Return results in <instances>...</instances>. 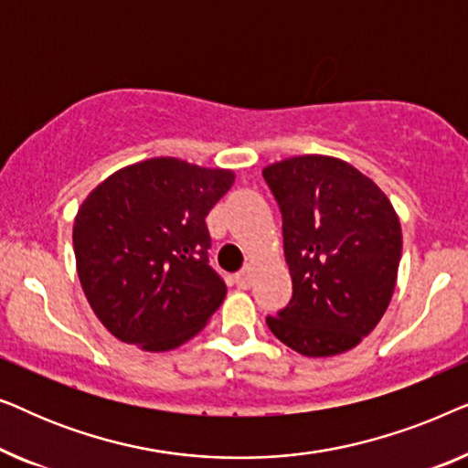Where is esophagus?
Returning <instances> with one entry per match:
<instances>
[{
  "label": "esophagus",
  "instance_id": "obj_1",
  "mask_svg": "<svg viewBox=\"0 0 468 468\" xmlns=\"http://www.w3.org/2000/svg\"><path fill=\"white\" fill-rule=\"evenodd\" d=\"M234 283L240 287V290H247L251 285V264H247L240 272L234 274Z\"/></svg>",
  "mask_w": 468,
  "mask_h": 468
}]
</instances>
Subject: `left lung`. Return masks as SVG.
<instances>
[{
	"label": "left lung",
	"instance_id": "obj_1",
	"mask_svg": "<svg viewBox=\"0 0 468 468\" xmlns=\"http://www.w3.org/2000/svg\"><path fill=\"white\" fill-rule=\"evenodd\" d=\"M283 217L292 300L268 328L309 357L349 351L392 300L402 253L400 221L386 194L354 165L300 155L264 168Z\"/></svg>",
	"mask_w": 468,
	"mask_h": 468
}]
</instances>
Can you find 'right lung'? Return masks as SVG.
I'll list each match as a JSON object with an SVG mask.
<instances>
[{"label": "right lung", "mask_w": 468, "mask_h": 468, "mask_svg": "<svg viewBox=\"0 0 468 468\" xmlns=\"http://www.w3.org/2000/svg\"><path fill=\"white\" fill-rule=\"evenodd\" d=\"M232 183L229 170L155 157L114 172L87 196L74 221L76 268L112 336L168 351L219 309L228 287L208 261L207 215Z\"/></svg>", "instance_id": "obj_1"}]
</instances>
